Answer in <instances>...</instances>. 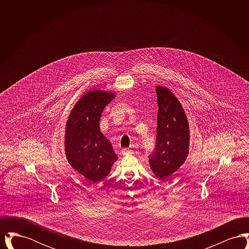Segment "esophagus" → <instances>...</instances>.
Here are the masks:
<instances>
[{"label": "esophagus", "instance_id": "obj_1", "mask_svg": "<svg viewBox=\"0 0 249 249\" xmlns=\"http://www.w3.org/2000/svg\"><path fill=\"white\" fill-rule=\"evenodd\" d=\"M121 153H122V155L131 154V153H133V150L132 149H129V148H123L121 150Z\"/></svg>", "mask_w": 249, "mask_h": 249}]
</instances>
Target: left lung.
Returning a JSON list of instances; mask_svg holds the SVG:
<instances>
[{"label": "left lung", "instance_id": "1", "mask_svg": "<svg viewBox=\"0 0 249 249\" xmlns=\"http://www.w3.org/2000/svg\"><path fill=\"white\" fill-rule=\"evenodd\" d=\"M157 142L149 156L150 168L160 179H166L185 162L190 148V127L178 98L165 87L157 86Z\"/></svg>", "mask_w": 249, "mask_h": 249}]
</instances>
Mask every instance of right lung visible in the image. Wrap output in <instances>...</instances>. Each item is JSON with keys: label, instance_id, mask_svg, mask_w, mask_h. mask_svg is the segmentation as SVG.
<instances>
[{"label": "right lung", "instance_id": "obj_1", "mask_svg": "<svg viewBox=\"0 0 249 249\" xmlns=\"http://www.w3.org/2000/svg\"><path fill=\"white\" fill-rule=\"evenodd\" d=\"M114 92H86L71 109L65 129V154L70 165L84 178L97 182L106 178L118 160L112 144L100 130V118Z\"/></svg>", "mask_w": 249, "mask_h": 249}]
</instances>
